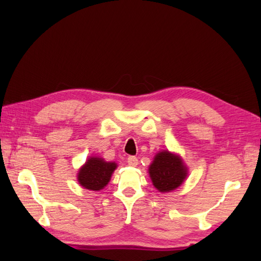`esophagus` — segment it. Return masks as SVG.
I'll use <instances>...</instances> for the list:
<instances>
[{
  "label": "esophagus",
  "mask_w": 261,
  "mask_h": 261,
  "mask_svg": "<svg viewBox=\"0 0 261 261\" xmlns=\"http://www.w3.org/2000/svg\"><path fill=\"white\" fill-rule=\"evenodd\" d=\"M127 163L129 165H132V167H136V165L138 164V159L135 155H129L127 158Z\"/></svg>",
  "instance_id": "obj_1"
}]
</instances>
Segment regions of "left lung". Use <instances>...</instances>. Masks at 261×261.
I'll return each instance as SVG.
<instances>
[{"label":"left lung","instance_id":"obj_1","mask_svg":"<svg viewBox=\"0 0 261 261\" xmlns=\"http://www.w3.org/2000/svg\"><path fill=\"white\" fill-rule=\"evenodd\" d=\"M149 174L158 191L171 192L183 183L187 170L179 156L169 151L159 152L149 168Z\"/></svg>","mask_w":261,"mask_h":261}]
</instances>
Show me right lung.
Here are the masks:
<instances>
[{
    "instance_id": "obj_1",
    "label": "right lung",
    "mask_w": 261,
    "mask_h": 261,
    "mask_svg": "<svg viewBox=\"0 0 261 261\" xmlns=\"http://www.w3.org/2000/svg\"><path fill=\"white\" fill-rule=\"evenodd\" d=\"M116 168L114 162H106L98 156H92L78 173V181L86 189L100 191L108 183Z\"/></svg>"
}]
</instances>
